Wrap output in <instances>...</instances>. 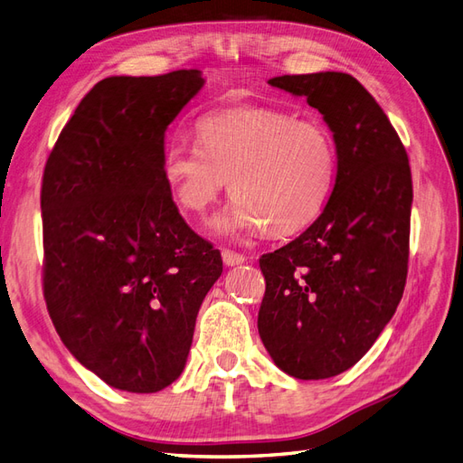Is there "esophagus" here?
<instances>
[{"instance_id": "1", "label": "esophagus", "mask_w": 463, "mask_h": 463, "mask_svg": "<svg viewBox=\"0 0 463 463\" xmlns=\"http://www.w3.org/2000/svg\"><path fill=\"white\" fill-rule=\"evenodd\" d=\"M221 256H222V262L227 266H239V264H244V260H246L242 254L227 250V248H224V250L221 252Z\"/></svg>"}]
</instances>
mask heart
<instances>
[{
    "label": "heart",
    "mask_w": 463,
    "mask_h": 463,
    "mask_svg": "<svg viewBox=\"0 0 463 463\" xmlns=\"http://www.w3.org/2000/svg\"><path fill=\"white\" fill-rule=\"evenodd\" d=\"M199 146L172 145L162 177L184 215L203 217L231 184L236 197L217 221L224 234L274 239L305 231L321 215L338 170L336 142L315 118L271 108H239L205 115Z\"/></svg>",
    "instance_id": "obj_1"
}]
</instances>
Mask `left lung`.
Instances as JSON below:
<instances>
[{"label":"left lung","instance_id":"obj_1","mask_svg":"<svg viewBox=\"0 0 463 463\" xmlns=\"http://www.w3.org/2000/svg\"><path fill=\"white\" fill-rule=\"evenodd\" d=\"M333 130L336 182L318 219L260 258L266 293L258 333L279 370L298 379L346 372L395 315L407 281L412 180L393 125L345 72L278 76Z\"/></svg>","mask_w":463,"mask_h":463}]
</instances>
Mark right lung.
<instances>
[{
  "instance_id": "add662e5",
  "label": "right lung",
  "mask_w": 463,
  "mask_h": 463,
  "mask_svg": "<svg viewBox=\"0 0 463 463\" xmlns=\"http://www.w3.org/2000/svg\"><path fill=\"white\" fill-rule=\"evenodd\" d=\"M199 70L98 81L43 174V289L58 336L105 383L156 393L184 372L221 252L164 184V135Z\"/></svg>"
}]
</instances>
